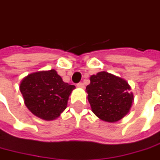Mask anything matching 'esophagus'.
Segmentation results:
<instances>
[{
	"label": "esophagus",
	"instance_id": "1",
	"mask_svg": "<svg viewBox=\"0 0 160 160\" xmlns=\"http://www.w3.org/2000/svg\"><path fill=\"white\" fill-rule=\"evenodd\" d=\"M77 87H78V88H85V86H84V83H82V82H80V83H78V84H77Z\"/></svg>",
	"mask_w": 160,
	"mask_h": 160
}]
</instances>
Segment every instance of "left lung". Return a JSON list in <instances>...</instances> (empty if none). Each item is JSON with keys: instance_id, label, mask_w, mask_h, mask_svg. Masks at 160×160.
Here are the masks:
<instances>
[{"instance_id": "left-lung-1", "label": "left lung", "mask_w": 160, "mask_h": 160, "mask_svg": "<svg viewBox=\"0 0 160 160\" xmlns=\"http://www.w3.org/2000/svg\"><path fill=\"white\" fill-rule=\"evenodd\" d=\"M130 89L127 80L107 72L92 75L86 88L92 112L106 122L118 121L129 112L134 102Z\"/></svg>"}]
</instances>
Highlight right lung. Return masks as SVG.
<instances>
[{"instance_id": "obj_1", "label": "right lung", "mask_w": 160, "mask_h": 160, "mask_svg": "<svg viewBox=\"0 0 160 160\" xmlns=\"http://www.w3.org/2000/svg\"><path fill=\"white\" fill-rule=\"evenodd\" d=\"M26 107L38 118L52 120L66 109L75 86L63 82L57 71H42L27 75L20 83Z\"/></svg>"}]
</instances>
